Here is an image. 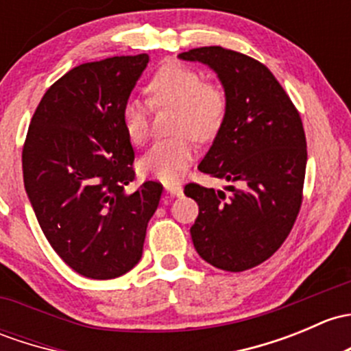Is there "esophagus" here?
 I'll use <instances>...</instances> for the list:
<instances>
[{
  "label": "esophagus",
  "mask_w": 351,
  "mask_h": 351,
  "mask_svg": "<svg viewBox=\"0 0 351 351\" xmlns=\"http://www.w3.org/2000/svg\"><path fill=\"white\" fill-rule=\"evenodd\" d=\"M165 190L168 191L169 195H173V197H182L183 195V186L180 185V183H166Z\"/></svg>",
  "instance_id": "34e87169"
}]
</instances>
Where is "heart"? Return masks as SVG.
Here are the masks:
<instances>
[{
  "label": "heart",
  "instance_id": "heart-1",
  "mask_svg": "<svg viewBox=\"0 0 351 351\" xmlns=\"http://www.w3.org/2000/svg\"><path fill=\"white\" fill-rule=\"evenodd\" d=\"M154 108H176L173 131L178 136L154 143L139 161L145 175L161 182H176L195 154L190 134L198 141L212 139L223 126L228 97L219 84L205 82L198 70L182 64H166L147 84ZM123 128L129 141L139 146L149 134V106L138 97L128 99L123 108Z\"/></svg>",
  "mask_w": 351,
  "mask_h": 351
}]
</instances>
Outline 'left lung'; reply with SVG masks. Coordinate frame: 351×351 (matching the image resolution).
<instances>
[{"label": "left lung", "mask_w": 351, "mask_h": 351, "mask_svg": "<svg viewBox=\"0 0 351 351\" xmlns=\"http://www.w3.org/2000/svg\"><path fill=\"white\" fill-rule=\"evenodd\" d=\"M219 75L228 97L223 126L198 169L237 183L230 195L188 183L198 204L190 234L198 256L228 272L267 261L293 228L304 185L306 136L298 109L261 62L222 47L183 51Z\"/></svg>", "instance_id": "left-lung-1"}]
</instances>
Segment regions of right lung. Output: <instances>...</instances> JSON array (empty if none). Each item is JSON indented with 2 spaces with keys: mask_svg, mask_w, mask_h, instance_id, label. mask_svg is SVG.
Instances as JSON below:
<instances>
[{
  "mask_svg": "<svg viewBox=\"0 0 351 351\" xmlns=\"http://www.w3.org/2000/svg\"><path fill=\"white\" fill-rule=\"evenodd\" d=\"M147 62L139 53L69 70L29 123L21 154L25 190L47 241L84 278L131 271L160 204L158 182L126 191L134 149L121 114Z\"/></svg>",
  "mask_w": 351,
  "mask_h": 351,
  "instance_id": "1",
  "label": "right lung"
}]
</instances>
